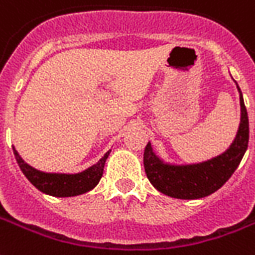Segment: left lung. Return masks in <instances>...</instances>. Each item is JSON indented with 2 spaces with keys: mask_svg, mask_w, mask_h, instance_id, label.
I'll use <instances>...</instances> for the list:
<instances>
[{
  "mask_svg": "<svg viewBox=\"0 0 255 255\" xmlns=\"http://www.w3.org/2000/svg\"><path fill=\"white\" fill-rule=\"evenodd\" d=\"M241 124L230 148L217 158L190 166H171L153 153L151 143L144 149V170L153 187L178 199H199L222 187L240 166L249 144V118L240 87Z\"/></svg>",
  "mask_w": 255,
  "mask_h": 255,
  "instance_id": "8db88e82",
  "label": "left lung"
}]
</instances>
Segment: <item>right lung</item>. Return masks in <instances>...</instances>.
Wrapping results in <instances>:
<instances>
[{
  "instance_id": "right-lung-1",
  "label": "right lung",
  "mask_w": 255,
  "mask_h": 255,
  "mask_svg": "<svg viewBox=\"0 0 255 255\" xmlns=\"http://www.w3.org/2000/svg\"><path fill=\"white\" fill-rule=\"evenodd\" d=\"M13 152H14L15 160L18 163L21 171L24 172L29 182L40 191L45 192L52 197H75L96 187L97 183L102 179L104 164L111 151H108L95 166L83 171L80 174L73 175L46 174L26 164L14 148H13Z\"/></svg>"
}]
</instances>
